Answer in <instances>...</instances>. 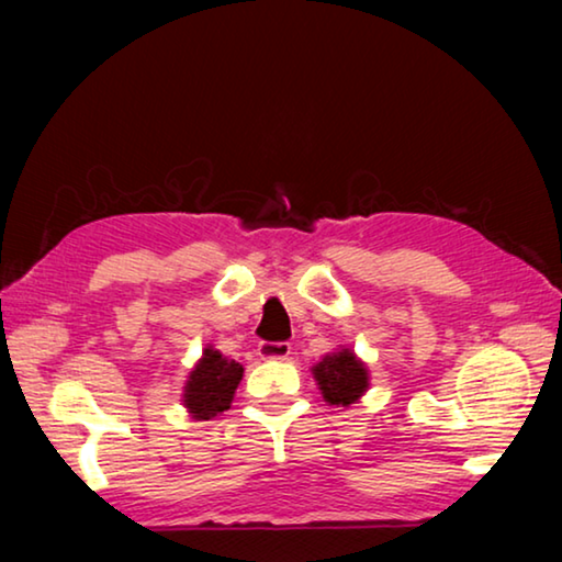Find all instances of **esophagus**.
Instances as JSON below:
<instances>
[{
	"label": "esophagus",
	"instance_id": "1",
	"mask_svg": "<svg viewBox=\"0 0 562 562\" xmlns=\"http://www.w3.org/2000/svg\"><path fill=\"white\" fill-rule=\"evenodd\" d=\"M258 355L262 359H288L292 355L290 341H260Z\"/></svg>",
	"mask_w": 562,
	"mask_h": 562
}]
</instances>
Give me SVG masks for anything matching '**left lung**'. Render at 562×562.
<instances>
[{"label": "left lung", "instance_id": "left-lung-1", "mask_svg": "<svg viewBox=\"0 0 562 562\" xmlns=\"http://www.w3.org/2000/svg\"><path fill=\"white\" fill-rule=\"evenodd\" d=\"M312 372H315L322 396L337 406L355 404L369 386L364 364L349 349H341L337 355H327Z\"/></svg>", "mask_w": 562, "mask_h": 562}]
</instances>
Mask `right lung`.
Segmentation results:
<instances>
[{
  "label": "right lung",
  "instance_id": "obj_1",
  "mask_svg": "<svg viewBox=\"0 0 562 562\" xmlns=\"http://www.w3.org/2000/svg\"><path fill=\"white\" fill-rule=\"evenodd\" d=\"M243 379V367L233 359H225L221 351L205 349L186 384V406L201 422L231 408L233 394Z\"/></svg>",
  "mask_w": 562,
  "mask_h": 562
}]
</instances>
